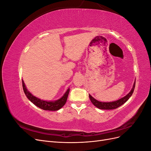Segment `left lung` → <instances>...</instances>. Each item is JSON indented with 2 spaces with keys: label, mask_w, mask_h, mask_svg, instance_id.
<instances>
[{
  "label": "left lung",
  "mask_w": 151,
  "mask_h": 151,
  "mask_svg": "<svg viewBox=\"0 0 151 151\" xmlns=\"http://www.w3.org/2000/svg\"><path fill=\"white\" fill-rule=\"evenodd\" d=\"M135 80L134 83L133 87L131 89L130 92L128 93L125 96L123 97L118 100H116V101H111V102H101L99 101L98 100L94 99L93 96H91V95L89 94V97L91 100V103H92L96 107L98 108L99 109H116L118 107H120L122 106V104H124L125 102L128 101L131 96L134 93V91L135 89Z\"/></svg>",
  "instance_id": "1"
}]
</instances>
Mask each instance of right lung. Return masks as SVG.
Segmentation results:
<instances>
[{"instance_id": "add662e5", "label": "right lung", "mask_w": 151, "mask_h": 151, "mask_svg": "<svg viewBox=\"0 0 151 151\" xmlns=\"http://www.w3.org/2000/svg\"><path fill=\"white\" fill-rule=\"evenodd\" d=\"M22 88H23L24 92L26 96V97L28 98V99L31 103H33L35 105H36V106L42 109H44V110L57 111L62 108L64 106L67 101L68 95L70 91V89L68 88L65 93V94H63L60 99L55 100V101H45V100L41 99L32 94L27 89L23 80H22Z\"/></svg>"}]
</instances>
